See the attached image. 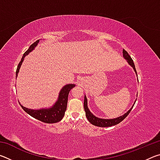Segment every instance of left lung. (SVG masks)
Returning <instances> with one entry per match:
<instances>
[{"instance_id":"1","label":"left lung","mask_w":160,"mask_h":160,"mask_svg":"<svg viewBox=\"0 0 160 160\" xmlns=\"http://www.w3.org/2000/svg\"><path fill=\"white\" fill-rule=\"evenodd\" d=\"M123 56L124 58H125L127 61V62H128L130 66L132 67V68H133V70H135V73L137 74L133 61H132V59L131 58V56H129L128 52H127V51L124 49L123 50ZM133 106H134V104H133V105H132L131 109H130L126 113H124L123 116H119V117L116 118L104 119V118H100L98 117H96L95 116L93 115L92 113L90 112V111L89 110L88 107V100H87V97L85 95V99H84V109H85L87 118L88 119V121H90V122L92 124V125L96 126H99V127H109V126H115V125H116V124H118L119 123L121 122V121H122L129 114V113L131 112L132 108L133 107Z\"/></svg>"}]
</instances>
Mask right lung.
I'll return each mask as SVG.
<instances>
[{"label": "right lung", "mask_w": 160, "mask_h": 160, "mask_svg": "<svg viewBox=\"0 0 160 160\" xmlns=\"http://www.w3.org/2000/svg\"><path fill=\"white\" fill-rule=\"evenodd\" d=\"M39 40L33 43L28 51L23 54L22 58L21 61L19 63L17 70H16V78L18 76L19 70L20 68V66L22 62L24 61L27 55H28L29 53H30L34 49V48L37 47L38 43H39ZM75 85L74 84H68V85H65L61 90L59 92L58 98L57 101L56 102L52 107L48 109H28L22 105L20 104V106L22 108L23 110L26 112L28 114L30 115L32 117L42 121V122L47 123H57L62 120L65 115V112L67 109V103H68V94L70 90L74 88Z\"/></svg>", "instance_id": "right-lung-1"}]
</instances>
